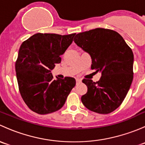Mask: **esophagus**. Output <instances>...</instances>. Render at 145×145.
<instances>
[{
	"mask_svg": "<svg viewBox=\"0 0 145 145\" xmlns=\"http://www.w3.org/2000/svg\"><path fill=\"white\" fill-rule=\"evenodd\" d=\"M76 85H78L80 83H81V79H80V78H76Z\"/></svg>",
	"mask_w": 145,
	"mask_h": 145,
	"instance_id": "1",
	"label": "esophagus"
}]
</instances>
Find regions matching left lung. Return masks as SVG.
I'll use <instances>...</instances> for the list:
<instances>
[{"instance_id":"left-lung-1","label":"left lung","mask_w":145,"mask_h":145,"mask_svg":"<svg viewBox=\"0 0 145 145\" xmlns=\"http://www.w3.org/2000/svg\"><path fill=\"white\" fill-rule=\"evenodd\" d=\"M74 40L90 55L92 69L102 74L97 82L82 81L88 87L82 103L96 113L114 112L125 99L133 79L132 50L119 33L102 28L78 33Z\"/></svg>"}]
</instances>
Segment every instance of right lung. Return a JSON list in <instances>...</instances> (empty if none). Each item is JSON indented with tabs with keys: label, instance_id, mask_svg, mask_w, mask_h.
<instances>
[{
	"label": "right lung",
	"instance_id": "obj_1",
	"mask_svg": "<svg viewBox=\"0 0 145 145\" xmlns=\"http://www.w3.org/2000/svg\"><path fill=\"white\" fill-rule=\"evenodd\" d=\"M76 33H36L23 42L15 63L20 94L29 109L47 114L64 106L75 78L54 79L51 71L72 43Z\"/></svg>",
	"mask_w": 145,
	"mask_h": 145
}]
</instances>
